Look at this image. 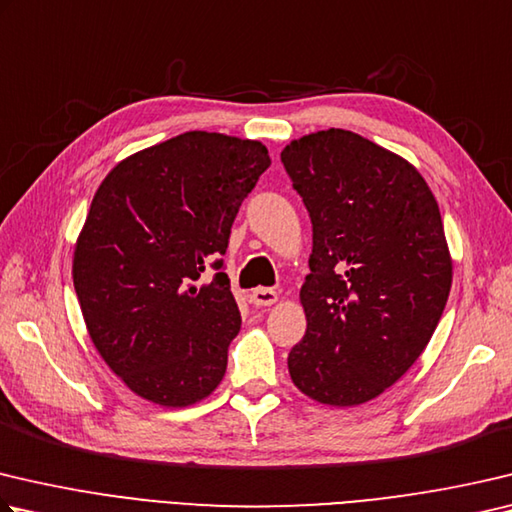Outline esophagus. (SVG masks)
<instances>
[{
    "instance_id": "34e87169",
    "label": "esophagus",
    "mask_w": 512,
    "mask_h": 512,
    "mask_svg": "<svg viewBox=\"0 0 512 512\" xmlns=\"http://www.w3.org/2000/svg\"><path fill=\"white\" fill-rule=\"evenodd\" d=\"M250 302H253L255 306H271L277 302V291H273V288L259 286L253 293H250Z\"/></svg>"
}]
</instances>
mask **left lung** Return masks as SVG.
<instances>
[{"mask_svg":"<svg viewBox=\"0 0 512 512\" xmlns=\"http://www.w3.org/2000/svg\"><path fill=\"white\" fill-rule=\"evenodd\" d=\"M282 163L313 224L288 374L322 405L367 403L414 365L448 302L439 206L414 165L347 129L297 138Z\"/></svg>","mask_w":512,"mask_h":512,"instance_id":"8db88e82","label":"left lung"}]
</instances>
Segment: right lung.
I'll use <instances>...</instances> for the list:
<instances>
[{"instance_id":"right-lung-1","label":"right lung","mask_w":512,"mask_h":512,"mask_svg":"<svg viewBox=\"0 0 512 512\" xmlns=\"http://www.w3.org/2000/svg\"><path fill=\"white\" fill-rule=\"evenodd\" d=\"M268 165L259 141L185 132L120 161L100 183L73 286L102 360L145 401L188 407L224 378L241 315L221 255Z\"/></svg>"}]
</instances>
